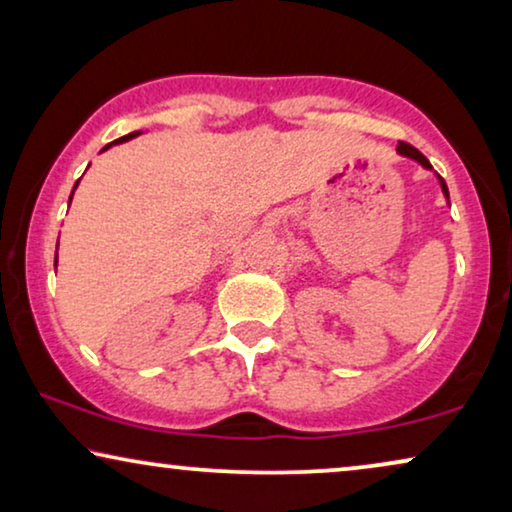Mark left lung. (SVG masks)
Instances as JSON below:
<instances>
[{
  "mask_svg": "<svg viewBox=\"0 0 512 512\" xmlns=\"http://www.w3.org/2000/svg\"><path fill=\"white\" fill-rule=\"evenodd\" d=\"M396 151L401 153V156H408V158H412V160H417L419 165H424V167H426V170H431V163H429V160H426V156H424L422 151H417V149H415V146H410V144H405V142H398ZM438 179H440V186H443L445 198H450V193H447V184H445V179L440 177V174H438Z\"/></svg>",
  "mask_w": 512,
  "mask_h": 512,
  "instance_id": "obj_1",
  "label": "left lung"
}]
</instances>
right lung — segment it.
<instances>
[{
	"instance_id": "right-lung-1",
	"label": "right lung",
	"mask_w": 512,
	"mask_h": 512,
	"mask_svg": "<svg viewBox=\"0 0 512 512\" xmlns=\"http://www.w3.org/2000/svg\"><path fill=\"white\" fill-rule=\"evenodd\" d=\"M139 135V132H130V135H125V137H121V139H116V142H111V144H121V142H128V139H132V137H137ZM111 144H107V146H104V149H109V146ZM102 149V151H104ZM76 188V186H74ZM74 193V191H72ZM69 200H72V198H69ZM55 263H58V258H55Z\"/></svg>"
}]
</instances>
